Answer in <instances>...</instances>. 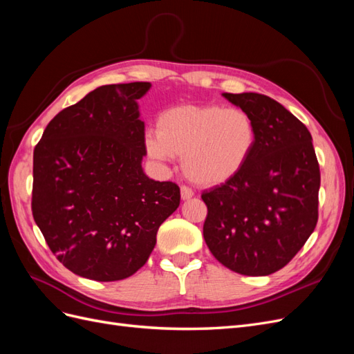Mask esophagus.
<instances>
[{"label":"esophagus","mask_w":354,"mask_h":354,"mask_svg":"<svg viewBox=\"0 0 354 354\" xmlns=\"http://www.w3.org/2000/svg\"><path fill=\"white\" fill-rule=\"evenodd\" d=\"M180 195H181V199H183V201H187V199H190V198H194V190L189 189V187H186V186H181V189H180Z\"/></svg>","instance_id":"34e87169"}]
</instances>
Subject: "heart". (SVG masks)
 <instances>
[{"label": "heart", "instance_id": "heart-1", "mask_svg": "<svg viewBox=\"0 0 354 354\" xmlns=\"http://www.w3.org/2000/svg\"><path fill=\"white\" fill-rule=\"evenodd\" d=\"M257 125L251 115L220 104H180L160 112L156 131L145 134L146 155L156 162L181 156L185 176L201 187L238 177L254 153Z\"/></svg>", "mask_w": 354, "mask_h": 354}]
</instances>
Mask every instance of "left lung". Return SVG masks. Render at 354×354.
<instances>
[{"instance_id": "8db88e82", "label": "left lung", "mask_w": 354, "mask_h": 354, "mask_svg": "<svg viewBox=\"0 0 354 354\" xmlns=\"http://www.w3.org/2000/svg\"><path fill=\"white\" fill-rule=\"evenodd\" d=\"M223 97L251 115L257 145L238 177L202 194L203 239L227 269L267 276L291 261L316 227L320 171L312 134L264 94Z\"/></svg>"}]
</instances>
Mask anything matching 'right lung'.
<instances>
[{"instance_id":"right-lung-1","label":"right lung","mask_w":354,"mask_h":354,"mask_svg":"<svg viewBox=\"0 0 354 354\" xmlns=\"http://www.w3.org/2000/svg\"><path fill=\"white\" fill-rule=\"evenodd\" d=\"M151 82L102 85L59 112L34 151L32 214L57 260L99 282L134 274L180 205L173 181L142 168L137 100Z\"/></svg>"}]
</instances>
